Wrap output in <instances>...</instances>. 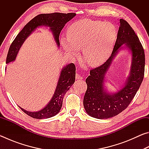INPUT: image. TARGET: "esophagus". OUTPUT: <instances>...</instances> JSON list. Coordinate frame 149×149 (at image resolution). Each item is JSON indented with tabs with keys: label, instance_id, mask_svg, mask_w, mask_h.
I'll return each instance as SVG.
<instances>
[{
	"label": "esophagus",
	"instance_id": "esophagus-1",
	"mask_svg": "<svg viewBox=\"0 0 149 149\" xmlns=\"http://www.w3.org/2000/svg\"><path fill=\"white\" fill-rule=\"evenodd\" d=\"M75 79H84V77H83L81 75H80L79 74H77L76 75H75Z\"/></svg>",
	"mask_w": 149,
	"mask_h": 149
}]
</instances>
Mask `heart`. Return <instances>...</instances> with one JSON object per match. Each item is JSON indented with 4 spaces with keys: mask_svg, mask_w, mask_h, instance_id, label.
I'll return each mask as SVG.
<instances>
[{
    "mask_svg": "<svg viewBox=\"0 0 149 149\" xmlns=\"http://www.w3.org/2000/svg\"><path fill=\"white\" fill-rule=\"evenodd\" d=\"M117 33L116 27L110 22L83 19L70 25L68 39L62 37L60 42L70 56H78L79 49H82L87 64L99 66L110 57Z\"/></svg>",
    "mask_w": 149,
    "mask_h": 149,
    "instance_id": "heart-1",
    "label": "heart"
}]
</instances>
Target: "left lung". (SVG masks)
<instances>
[{
	"label": "left lung",
	"mask_w": 149,
	"mask_h": 149,
	"mask_svg": "<svg viewBox=\"0 0 149 149\" xmlns=\"http://www.w3.org/2000/svg\"><path fill=\"white\" fill-rule=\"evenodd\" d=\"M123 44L131 50L132 54L130 76L122 89L111 94L104 89L105 75ZM145 64L144 49L137 35L125 20L120 19L116 41L112 54L104 64L91 70L90 75L85 81L87 89L84 96V106L87 114L97 119H107L124 110L141 86L144 77Z\"/></svg>",
	"instance_id": "1"
}]
</instances>
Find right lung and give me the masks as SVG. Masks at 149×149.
<instances>
[{
  "mask_svg": "<svg viewBox=\"0 0 149 149\" xmlns=\"http://www.w3.org/2000/svg\"><path fill=\"white\" fill-rule=\"evenodd\" d=\"M75 13H59L54 12L51 14H41L37 15L29 21L16 38L12 42L9 48L6 57V64L13 62L16 58L19 50L29 35L37 27L47 26L50 27L53 35L58 47L60 46L59 35L65 24L75 16ZM75 79V66L74 64H68L63 68L60 72L56 90L52 99L46 107L38 112H29L19 107L24 112L29 116L36 119H45L51 118L60 112L62 106L64 97L70 87L74 84Z\"/></svg>",
  "mask_w": 149,
  "mask_h": 149,
  "instance_id": "add662e5",
  "label": "right lung"
}]
</instances>
